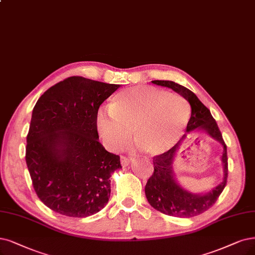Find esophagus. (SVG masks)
<instances>
[{"instance_id":"34e87169","label":"esophagus","mask_w":255,"mask_h":255,"mask_svg":"<svg viewBox=\"0 0 255 255\" xmlns=\"http://www.w3.org/2000/svg\"><path fill=\"white\" fill-rule=\"evenodd\" d=\"M130 162H131L130 158H128L126 156H121V164H122L123 167L128 166L130 164Z\"/></svg>"}]
</instances>
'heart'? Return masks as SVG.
I'll return each mask as SVG.
<instances>
[{
	"label": "heart",
	"mask_w": 255,
	"mask_h": 255,
	"mask_svg": "<svg viewBox=\"0 0 255 255\" xmlns=\"http://www.w3.org/2000/svg\"><path fill=\"white\" fill-rule=\"evenodd\" d=\"M189 118V106L180 96L135 86L115 96L110 109L98 111L97 126L109 149L124 146L132 131L142 150L149 155H158L174 146Z\"/></svg>",
	"instance_id": "obj_1"
}]
</instances>
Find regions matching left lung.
Segmentation results:
<instances>
[{"label": "left lung", "instance_id": "left-lung-1", "mask_svg": "<svg viewBox=\"0 0 255 255\" xmlns=\"http://www.w3.org/2000/svg\"><path fill=\"white\" fill-rule=\"evenodd\" d=\"M152 83L170 88L183 97L190 104L191 117L187 124L186 133L182 138L167 152L153 157L154 171L146 184L145 194L149 204L159 212L176 218H193L208 210L224 190L228 177L227 147L210 110L191 90L172 81H152ZM200 132L218 140L223 146L221 160L224 176L223 181L208 193L192 194L178 184L173 170V163L178 149L186 139V135Z\"/></svg>", "mask_w": 255, "mask_h": 255}]
</instances>
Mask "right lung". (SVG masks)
Instances as JSON below:
<instances>
[{
	"instance_id": "obj_1",
	"label": "right lung",
	"mask_w": 255,
	"mask_h": 255,
	"mask_svg": "<svg viewBox=\"0 0 255 255\" xmlns=\"http://www.w3.org/2000/svg\"><path fill=\"white\" fill-rule=\"evenodd\" d=\"M120 85L70 77L42 94L32 110L26 164L39 199L70 218L101 211L120 156L100 143L97 115Z\"/></svg>"
}]
</instances>
